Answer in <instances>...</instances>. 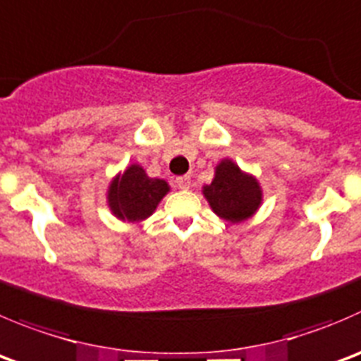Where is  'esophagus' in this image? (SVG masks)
I'll return each mask as SVG.
<instances>
[{"instance_id":"obj_1","label":"esophagus","mask_w":361,"mask_h":361,"mask_svg":"<svg viewBox=\"0 0 361 361\" xmlns=\"http://www.w3.org/2000/svg\"><path fill=\"white\" fill-rule=\"evenodd\" d=\"M176 185H178V187H180V188H183V190H187V188L192 187L190 176H180V178H176Z\"/></svg>"}]
</instances>
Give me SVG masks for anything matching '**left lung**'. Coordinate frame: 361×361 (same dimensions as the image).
<instances>
[{
	"instance_id": "left-lung-1",
	"label": "left lung",
	"mask_w": 361,
	"mask_h": 361,
	"mask_svg": "<svg viewBox=\"0 0 361 361\" xmlns=\"http://www.w3.org/2000/svg\"><path fill=\"white\" fill-rule=\"evenodd\" d=\"M202 195L213 213L231 224L250 219L262 202V188L257 178L241 171L231 159L216 164L213 181L202 187Z\"/></svg>"
}]
</instances>
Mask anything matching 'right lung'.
Segmentation results:
<instances>
[{"mask_svg": "<svg viewBox=\"0 0 361 361\" xmlns=\"http://www.w3.org/2000/svg\"><path fill=\"white\" fill-rule=\"evenodd\" d=\"M169 190L166 180L149 178L139 164H132L109 183L107 204L116 219L123 222H141L153 215Z\"/></svg>", "mask_w": 361, "mask_h": 361, "instance_id": "right-lung-1", "label": "right lung"}]
</instances>
